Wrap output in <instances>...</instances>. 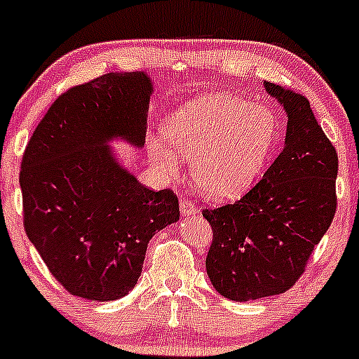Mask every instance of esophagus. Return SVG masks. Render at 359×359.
<instances>
[{"label": "esophagus", "instance_id": "1", "mask_svg": "<svg viewBox=\"0 0 359 359\" xmlns=\"http://www.w3.org/2000/svg\"><path fill=\"white\" fill-rule=\"evenodd\" d=\"M180 210H181V214H183V215L196 214L195 203L191 202V200L188 198V196H183V198L180 200Z\"/></svg>", "mask_w": 359, "mask_h": 359}]
</instances>
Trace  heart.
Instances as JSON below:
<instances>
[{"mask_svg": "<svg viewBox=\"0 0 359 359\" xmlns=\"http://www.w3.org/2000/svg\"><path fill=\"white\" fill-rule=\"evenodd\" d=\"M164 133L169 145L191 161V178L200 194L231 200L262 175L276 145L279 121L267 104L205 94L184 102L165 123ZM150 152L168 175H178L181 161L174 150L152 142Z\"/></svg>", "mask_w": 359, "mask_h": 359, "instance_id": "b5f03b06", "label": "heart"}]
</instances>
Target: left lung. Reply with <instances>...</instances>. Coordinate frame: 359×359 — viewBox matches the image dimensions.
I'll use <instances>...</instances> for the list:
<instances>
[{
	"mask_svg": "<svg viewBox=\"0 0 359 359\" xmlns=\"http://www.w3.org/2000/svg\"><path fill=\"white\" fill-rule=\"evenodd\" d=\"M287 114L284 149L255 187L215 209L205 258L215 291L231 302L280 294L302 277L337 209V152L304 95L264 82Z\"/></svg>",
	"mask_w": 359,
	"mask_h": 359,
	"instance_id": "8db88e82",
	"label": "left lung"
}]
</instances>
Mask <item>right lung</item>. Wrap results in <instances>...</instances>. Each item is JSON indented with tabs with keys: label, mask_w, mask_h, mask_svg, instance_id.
<instances>
[{
	"label": "right lung",
	"mask_w": 359,
	"mask_h": 359,
	"mask_svg": "<svg viewBox=\"0 0 359 359\" xmlns=\"http://www.w3.org/2000/svg\"><path fill=\"white\" fill-rule=\"evenodd\" d=\"M152 80L107 73L63 92L27 144L20 169L25 233L68 292L123 298L142 273L149 241L180 219L172 190L138 183L107 142L142 147Z\"/></svg>",
	"instance_id": "add662e5"
}]
</instances>
